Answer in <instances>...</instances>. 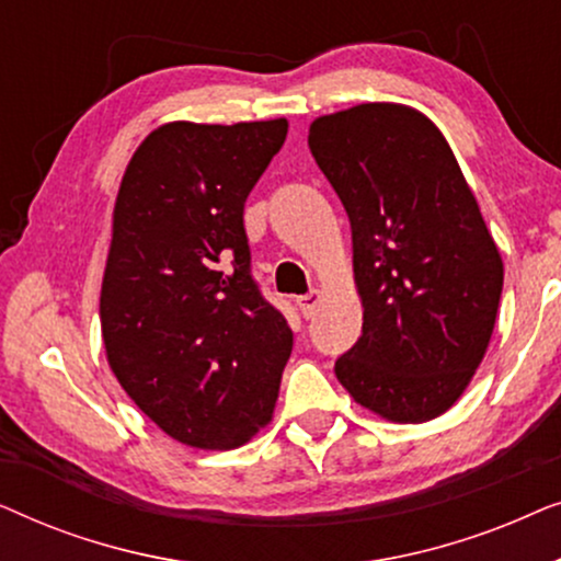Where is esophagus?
Returning <instances> with one entry per match:
<instances>
[{"mask_svg": "<svg viewBox=\"0 0 561 561\" xmlns=\"http://www.w3.org/2000/svg\"><path fill=\"white\" fill-rule=\"evenodd\" d=\"M319 301H321L319 290H309V294L296 298V306H298V311L304 313V319H311L319 309Z\"/></svg>", "mask_w": 561, "mask_h": 561, "instance_id": "34e87169", "label": "esophagus"}]
</instances>
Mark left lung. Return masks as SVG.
Wrapping results in <instances>:
<instances>
[{
  "mask_svg": "<svg viewBox=\"0 0 561 561\" xmlns=\"http://www.w3.org/2000/svg\"><path fill=\"white\" fill-rule=\"evenodd\" d=\"M311 156L350 217L363 334L334 363L359 405L421 424L451 409L485 357L503 260L432 119L359 104L311 122Z\"/></svg>",
  "mask_w": 561,
  "mask_h": 561,
  "instance_id": "8db88e82",
  "label": "left lung"
}]
</instances>
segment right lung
<instances>
[{"label": "right lung", "mask_w": 561, "mask_h": 561, "mask_svg": "<svg viewBox=\"0 0 561 561\" xmlns=\"http://www.w3.org/2000/svg\"><path fill=\"white\" fill-rule=\"evenodd\" d=\"M286 119L171 122L145 137L114 204L102 336L119 386L168 436L240 447L273 416L294 332L252 278L244 202Z\"/></svg>", "instance_id": "1"}]
</instances>
